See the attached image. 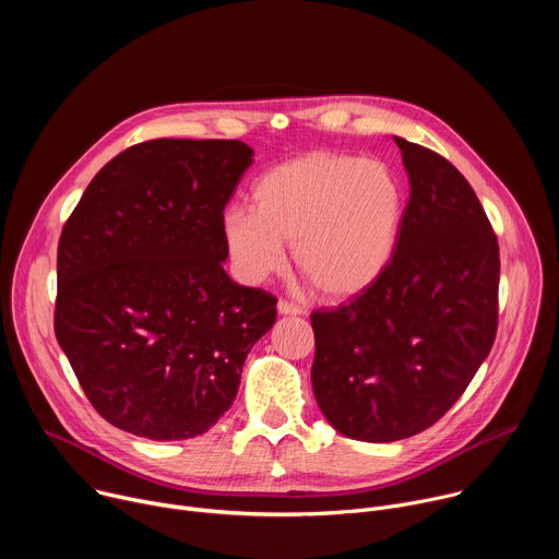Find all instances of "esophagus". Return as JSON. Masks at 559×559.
<instances>
[{
    "label": "esophagus",
    "mask_w": 559,
    "mask_h": 559,
    "mask_svg": "<svg viewBox=\"0 0 559 559\" xmlns=\"http://www.w3.org/2000/svg\"><path fill=\"white\" fill-rule=\"evenodd\" d=\"M278 313H285V316H300L302 313V307L289 302V300H278Z\"/></svg>",
    "instance_id": "1"
}]
</instances>
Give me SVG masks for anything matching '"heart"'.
I'll list each match as a JSON object with an SVG mask.
<instances>
[{
	"label": "heart",
	"mask_w": 559,
	"mask_h": 559,
	"mask_svg": "<svg viewBox=\"0 0 559 559\" xmlns=\"http://www.w3.org/2000/svg\"><path fill=\"white\" fill-rule=\"evenodd\" d=\"M252 203L225 214L231 261L250 281L281 272L294 243L300 274L330 298L371 287L389 267L405 221V188L380 162L311 152L274 166Z\"/></svg>",
	"instance_id": "b5f03b06"
}]
</instances>
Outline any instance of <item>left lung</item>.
<instances>
[{
    "mask_svg": "<svg viewBox=\"0 0 559 559\" xmlns=\"http://www.w3.org/2000/svg\"><path fill=\"white\" fill-rule=\"evenodd\" d=\"M409 203L384 274L336 309L313 311L311 384L347 438L393 442L438 423L498 332V236L468 181L438 152L393 136Z\"/></svg>",
    "mask_w": 559,
    "mask_h": 559,
    "instance_id": "1",
    "label": "left lung"
}]
</instances>
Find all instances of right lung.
I'll return each instance as SVG.
<instances>
[{
  "mask_svg": "<svg viewBox=\"0 0 559 559\" xmlns=\"http://www.w3.org/2000/svg\"><path fill=\"white\" fill-rule=\"evenodd\" d=\"M252 154L236 139L136 143L97 173L61 229L55 336L117 429L205 433L276 321L270 292L223 270V210Z\"/></svg>",
  "mask_w": 559,
  "mask_h": 559,
  "instance_id": "1",
  "label": "right lung"
}]
</instances>
